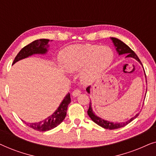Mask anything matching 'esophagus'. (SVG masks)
<instances>
[{
    "instance_id": "34e87169",
    "label": "esophagus",
    "mask_w": 156,
    "mask_h": 156,
    "mask_svg": "<svg viewBox=\"0 0 156 156\" xmlns=\"http://www.w3.org/2000/svg\"><path fill=\"white\" fill-rule=\"evenodd\" d=\"M81 94V90L79 89H76L75 90L73 91V92H72V96H73L74 97H76L79 96Z\"/></svg>"
}]
</instances>
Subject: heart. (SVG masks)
I'll return each mask as SVG.
<instances>
[{"label":"heart","instance_id":"b5f03b06","mask_svg":"<svg viewBox=\"0 0 156 156\" xmlns=\"http://www.w3.org/2000/svg\"><path fill=\"white\" fill-rule=\"evenodd\" d=\"M112 50L107 46L76 44L67 47L59 53V63L68 72L82 70L81 78L86 84L92 82L112 63Z\"/></svg>","mask_w":156,"mask_h":156}]
</instances>
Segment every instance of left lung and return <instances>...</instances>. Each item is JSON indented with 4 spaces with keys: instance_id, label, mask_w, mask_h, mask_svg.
<instances>
[{
    "instance_id": "obj_1",
    "label": "left lung",
    "mask_w": 156,
    "mask_h": 156,
    "mask_svg": "<svg viewBox=\"0 0 156 156\" xmlns=\"http://www.w3.org/2000/svg\"><path fill=\"white\" fill-rule=\"evenodd\" d=\"M111 39H112L113 43H114L115 48H116V50L117 52H118L119 55L126 54L127 55L126 57H133V58L136 59V60L138 62L141 64V65H142L141 62H140V60L138 57L137 55H136V53L134 52L127 45V44H126L124 42H123L120 40L117 39V38L111 37ZM87 91L88 93H90V87H87ZM91 104L90 102V104H89V109H88V111H87V114H88L89 116L90 117L91 119L94 121V122L96 123L99 126H100L103 127V128H104V129H110V130L117 129H119V128L125 126L127 125L128 123L131 122V121H133L134 119H136V117L138 116V114H137L135 116L133 117V118H131L130 120L126 121V122H122V123L110 122V121H106V120H104V119H101L99 116H96V115L94 114V113L93 112Z\"/></svg>"
}]
</instances>
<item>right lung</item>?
Here are the masks:
<instances>
[{"mask_svg":"<svg viewBox=\"0 0 156 156\" xmlns=\"http://www.w3.org/2000/svg\"><path fill=\"white\" fill-rule=\"evenodd\" d=\"M50 40L48 39H40L32 42L31 43L24 47L17 56L15 58L12 65L20 59L26 58V57L31 56L34 54H44L48 51V42ZM71 102L70 99V94L68 93L65 99L62 100L60 105L57 108V109L50 116L44 119V120L40 121L37 123H26L23 121L25 124L29 127L36 130L38 131H47L49 130L53 129L60 124L65 119L66 114H67V106Z\"/></svg>","mask_w":156,"mask_h":156,"instance_id":"1","label":"right lung"}]
</instances>
